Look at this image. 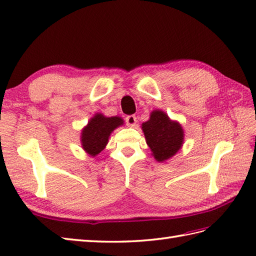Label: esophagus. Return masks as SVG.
Instances as JSON below:
<instances>
[{"label":"esophagus","mask_w":256,"mask_h":256,"mask_svg":"<svg viewBox=\"0 0 256 256\" xmlns=\"http://www.w3.org/2000/svg\"><path fill=\"white\" fill-rule=\"evenodd\" d=\"M125 122L128 125V126H134L135 124H136V116H134V114H131V116H128L125 118Z\"/></svg>","instance_id":"34e87169"}]
</instances>
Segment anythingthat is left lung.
<instances>
[{
  "mask_svg": "<svg viewBox=\"0 0 256 256\" xmlns=\"http://www.w3.org/2000/svg\"><path fill=\"white\" fill-rule=\"evenodd\" d=\"M146 143L157 162H164L180 150L184 131L180 124L172 122L162 111H153L148 122L142 124Z\"/></svg>",
  "mask_w": 256,
  "mask_h": 256,
  "instance_id": "1",
  "label": "left lung"
}]
</instances>
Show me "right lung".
<instances>
[{"label": "right lung", "mask_w": 256, "mask_h": 256, "mask_svg": "<svg viewBox=\"0 0 256 256\" xmlns=\"http://www.w3.org/2000/svg\"><path fill=\"white\" fill-rule=\"evenodd\" d=\"M122 124L123 120L118 116L106 118L102 114H96L81 133L84 150L89 155L96 156L106 148L111 132Z\"/></svg>", "instance_id": "1"}]
</instances>
